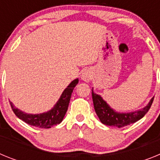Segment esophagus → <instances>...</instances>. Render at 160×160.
<instances>
[{"instance_id":"34e87169","label":"esophagus","mask_w":160,"mask_h":160,"mask_svg":"<svg viewBox=\"0 0 160 160\" xmlns=\"http://www.w3.org/2000/svg\"><path fill=\"white\" fill-rule=\"evenodd\" d=\"M81 78L82 80H83V81L86 82H90V80L91 79V72L89 70H83V72L82 73Z\"/></svg>"}]
</instances>
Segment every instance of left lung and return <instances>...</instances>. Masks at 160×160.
Instances as JSON below:
<instances>
[{
    "mask_svg": "<svg viewBox=\"0 0 160 160\" xmlns=\"http://www.w3.org/2000/svg\"><path fill=\"white\" fill-rule=\"evenodd\" d=\"M92 98L94 111L102 123L118 128H123L141 119L149 111L154 100V98H152L146 107L138 111L130 113H118L111 108L101 96L94 93L93 90Z\"/></svg>",
    "mask_w": 160,
    "mask_h": 160,
    "instance_id": "8db88e82",
    "label": "left lung"
}]
</instances>
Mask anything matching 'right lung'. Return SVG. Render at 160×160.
<instances>
[{
  "mask_svg": "<svg viewBox=\"0 0 160 160\" xmlns=\"http://www.w3.org/2000/svg\"><path fill=\"white\" fill-rule=\"evenodd\" d=\"M78 82V78L74 79L73 81H72V82H70V84L65 89L53 108L47 112L38 114H26L16 108L13 104L9 102L12 111L16 114V116H18L20 119H22L29 125L33 126L36 128H46V129L50 128L53 126L62 122L63 120L65 114L67 111L72 92Z\"/></svg>",
  "mask_w": 160,
  "mask_h": 160,
  "instance_id": "1",
  "label": "right lung"
}]
</instances>
